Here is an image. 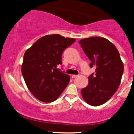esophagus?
<instances>
[{"label":"esophagus","instance_id":"34e87169","mask_svg":"<svg viewBox=\"0 0 134 134\" xmlns=\"http://www.w3.org/2000/svg\"><path fill=\"white\" fill-rule=\"evenodd\" d=\"M79 75H71V77H72L73 78H76V77H77V76H78Z\"/></svg>","mask_w":134,"mask_h":134}]
</instances>
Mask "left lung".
Segmentation results:
<instances>
[{"label":"left lung","instance_id":"left-lung-1","mask_svg":"<svg viewBox=\"0 0 134 134\" xmlns=\"http://www.w3.org/2000/svg\"><path fill=\"white\" fill-rule=\"evenodd\" d=\"M90 60V67H96L88 77V84L81 90L84 100L98 106L107 102L119 87L124 71L123 63L116 47L104 37H91L79 41Z\"/></svg>","mask_w":134,"mask_h":134}]
</instances>
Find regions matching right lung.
Wrapping results in <instances>:
<instances>
[{"mask_svg":"<svg viewBox=\"0 0 134 134\" xmlns=\"http://www.w3.org/2000/svg\"><path fill=\"white\" fill-rule=\"evenodd\" d=\"M76 39L60 35L44 36L26 51L22 73L32 94L42 102L57 99L69 83L70 76L57 69L62 54Z\"/></svg>","mask_w":134,"mask_h":134,"instance_id":"1","label":"right lung"}]
</instances>
